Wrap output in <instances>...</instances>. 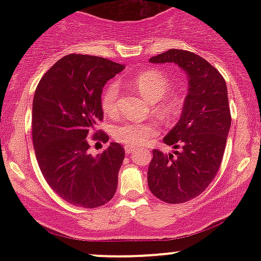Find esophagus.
Here are the masks:
<instances>
[{
  "label": "esophagus",
  "instance_id": "1",
  "mask_svg": "<svg viewBox=\"0 0 261 261\" xmlns=\"http://www.w3.org/2000/svg\"><path fill=\"white\" fill-rule=\"evenodd\" d=\"M135 151V149L133 148V147H125V152H126L127 154H130V153H133V152Z\"/></svg>",
  "mask_w": 261,
  "mask_h": 261
}]
</instances>
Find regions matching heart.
Masks as SVG:
<instances>
[{
	"mask_svg": "<svg viewBox=\"0 0 261 261\" xmlns=\"http://www.w3.org/2000/svg\"><path fill=\"white\" fill-rule=\"evenodd\" d=\"M134 86L139 89L143 97L149 101H158L170 89V80L167 74L158 70H146L137 74L134 80ZM119 97V86L115 82L109 83L100 97V106L104 113L114 114L116 110V100ZM181 101L175 95H169L158 102L155 112L163 118H173L180 109ZM113 137L127 147H139L148 142L157 135V128L149 122L124 121L114 125L112 128Z\"/></svg>",
	"mask_w": 261,
	"mask_h": 261,
	"instance_id": "1",
	"label": "heart"
}]
</instances>
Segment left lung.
I'll list each match as a JSON object with an SVG mask.
<instances>
[{"label":"left lung","instance_id":"obj_1","mask_svg":"<svg viewBox=\"0 0 261 261\" xmlns=\"http://www.w3.org/2000/svg\"><path fill=\"white\" fill-rule=\"evenodd\" d=\"M152 64L173 62L189 80L180 119L163 139L175 149H153L148 166V188L167 203H182L199 196L216 176L230 127L226 81L196 54L170 49L149 59Z\"/></svg>","mask_w":261,"mask_h":261}]
</instances>
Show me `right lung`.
Returning a JSON list of instances; mask_svg holds the SVG:
<instances>
[{
  "label": "right lung",
  "instance_id": "1",
  "mask_svg": "<svg viewBox=\"0 0 261 261\" xmlns=\"http://www.w3.org/2000/svg\"><path fill=\"white\" fill-rule=\"evenodd\" d=\"M125 66L89 55L64 56L44 74L33 99L32 136L45 180L65 201L93 208L113 199L125 157L120 143L110 142L92 155L89 133L103 120V87ZM94 141L108 142L103 131Z\"/></svg>",
  "mask_w": 261,
  "mask_h": 261
}]
</instances>
